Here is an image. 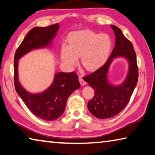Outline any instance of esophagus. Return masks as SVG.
Listing matches in <instances>:
<instances>
[{
  "label": "esophagus",
  "mask_w": 155,
  "mask_h": 155,
  "mask_svg": "<svg viewBox=\"0 0 155 155\" xmlns=\"http://www.w3.org/2000/svg\"><path fill=\"white\" fill-rule=\"evenodd\" d=\"M78 80H79V82H80V83H81V85H86V82L85 81H84L83 79V77H82V76H79V77H78Z\"/></svg>",
  "instance_id": "obj_1"
}]
</instances>
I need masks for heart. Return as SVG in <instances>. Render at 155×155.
<instances>
[{
  "label": "heart",
  "instance_id": "obj_1",
  "mask_svg": "<svg viewBox=\"0 0 155 155\" xmlns=\"http://www.w3.org/2000/svg\"><path fill=\"white\" fill-rule=\"evenodd\" d=\"M68 45L63 44L61 58L64 64L72 68L81 57V64L86 70H94L102 66L108 59L111 49V40L105 33L98 34L90 30L70 33Z\"/></svg>",
  "mask_w": 155,
  "mask_h": 155
}]
</instances>
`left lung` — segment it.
Here are the masks:
<instances>
[{
    "label": "left lung",
    "mask_w": 155,
    "mask_h": 155,
    "mask_svg": "<svg viewBox=\"0 0 155 155\" xmlns=\"http://www.w3.org/2000/svg\"><path fill=\"white\" fill-rule=\"evenodd\" d=\"M111 27L115 43L109 59L98 70L83 78L95 91L94 98L88 102V110L100 119L110 118L121 112L129 101L138 81L137 58L133 44L119 28L114 25ZM116 58H125L129 65L127 77L119 85L111 84L108 78L109 68Z\"/></svg>",
    "instance_id": "1"
}]
</instances>
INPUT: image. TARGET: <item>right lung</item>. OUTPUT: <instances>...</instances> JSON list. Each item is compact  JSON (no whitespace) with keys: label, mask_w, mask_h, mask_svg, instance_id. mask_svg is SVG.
Returning <instances> with one entry per match:
<instances>
[{"label":"right lung","mask_w":155,"mask_h":155,"mask_svg":"<svg viewBox=\"0 0 155 155\" xmlns=\"http://www.w3.org/2000/svg\"><path fill=\"white\" fill-rule=\"evenodd\" d=\"M59 29L57 23L46 27H34L28 32L15 52L14 57L15 89L28 109L39 118L53 121L61 116L67 100L81 87L77 74L72 72H55L51 85L41 92L31 93L22 85L18 77V62L28 52L52 46V41Z\"/></svg>","instance_id":"add662e5"}]
</instances>
